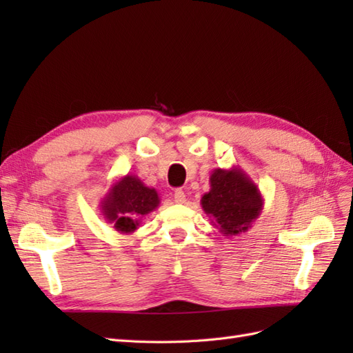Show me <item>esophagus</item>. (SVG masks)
I'll use <instances>...</instances> for the list:
<instances>
[{"label":"esophagus","instance_id":"obj_1","mask_svg":"<svg viewBox=\"0 0 353 353\" xmlns=\"http://www.w3.org/2000/svg\"><path fill=\"white\" fill-rule=\"evenodd\" d=\"M174 201H176V203H179V205H182V203H185V201H186V196H185V192L182 190H176L174 191Z\"/></svg>","mask_w":353,"mask_h":353}]
</instances>
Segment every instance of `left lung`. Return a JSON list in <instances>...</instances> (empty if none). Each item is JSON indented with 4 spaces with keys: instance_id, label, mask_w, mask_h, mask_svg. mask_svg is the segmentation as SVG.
<instances>
[{
    "instance_id": "1",
    "label": "left lung",
    "mask_w": 353,
    "mask_h": 353,
    "mask_svg": "<svg viewBox=\"0 0 353 353\" xmlns=\"http://www.w3.org/2000/svg\"><path fill=\"white\" fill-rule=\"evenodd\" d=\"M211 190L200 203L214 226L224 236L247 232L264 208L256 183L239 167L215 168L209 177Z\"/></svg>"
}]
</instances>
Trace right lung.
Listing matches in <instances>:
<instances>
[{
    "mask_svg": "<svg viewBox=\"0 0 353 353\" xmlns=\"http://www.w3.org/2000/svg\"><path fill=\"white\" fill-rule=\"evenodd\" d=\"M161 199L154 188H148L138 176L127 174L110 185L100 201L103 219L114 224L121 234H133L142 216L153 212Z\"/></svg>",
    "mask_w": 353,
    "mask_h": 353,
    "instance_id": "right-lung-1",
    "label": "right lung"
}]
</instances>
